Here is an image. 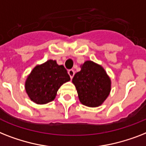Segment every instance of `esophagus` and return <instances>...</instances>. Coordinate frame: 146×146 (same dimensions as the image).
Returning <instances> with one entry per match:
<instances>
[{
    "label": "esophagus",
    "instance_id": "34e87169",
    "mask_svg": "<svg viewBox=\"0 0 146 146\" xmlns=\"http://www.w3.org/2000/svg\"><path fill=\"white\" fill-rule=\"evenodd\" d=\"M68 74H69L70 79H73V76L75 74V71L73 70H69V71H68Z\"/></svg>",
    "mask_w": 146,
    "mask_h": 146
}]
</instances>
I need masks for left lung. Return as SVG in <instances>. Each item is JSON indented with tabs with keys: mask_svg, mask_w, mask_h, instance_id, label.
Returning a JSON list of instances; mask_svg holds the SVG:
<instances>
[{
	"mask_svg": "<svg viewBox=\"0 0 146 146\" xmlns=\"http://www.w3.org/2000/svg\"><path fill=\"white\" fill-rule=\"evenodd\" d=\"M82 104L90 107L101 105L110 94L111 81L104 68L93 61H88L81 70L73 78Z\"/></svg>",
	"mask_w": 146,
	"mask_h": 146,
	"instance_id": "obj_1",
	"label": "left lung"
}]
</instances>
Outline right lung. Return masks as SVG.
<instances>
[{"instance_id": "1", "label": "right lung", "mask_w": 146, "mask_h": 146, "mask_svg": "<svg viewBox=\"0 0 146 146\" xmlns=\"http://www.w3.org/2000/svg\"><path fill=\"white\" fill-rule=\"evenodd\" d=\"M70 80L65 67L49 60L34 67L26 80L25 90L32 101L45 104L52 101L61 85Z\"/></svg>"}]
</instances>
